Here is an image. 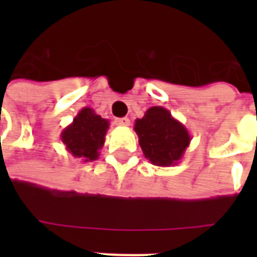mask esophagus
I'll return each instance as SVG.
<instances>
[{"label":"esophagus","mask_w":257,"mask_h":257,"mask_svg":"<svg viewBox=\"0 0 257 257\" xmlns=\"http://www.w3.org/2000/svg\"><path fill=\"white\" fill-rule=\"evenodd\" d=\"M114 122H116V125H118V126H129V125H131V120H129L128 117L116 118V120H114Z\"/></svg>","instance_id":"1"}]
</instances>
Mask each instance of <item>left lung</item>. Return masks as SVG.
I'll return each instance as SVG.
<instances>
[{
  "label": "left lung",
  "instance_id": "left-lung-1",
  "mask_svg": "<svg viewBox=\"0 0 257 257\" xmlns=\"http://www.w3.org/2000/svg\"><path fill=\"white\" fill-rule=\"evenodd\" d=\"M135 132L145 159L157 167L179 164L192 139L185 125L163 106H152L137 118Z\"/></svg>",
  "mask_w": 257,
  "mask_h": 257
}]
</instances>
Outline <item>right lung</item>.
Here are the masks:
<instances>
[{
	"label": "right lung",
	"mask_w": 257,
	"mask_h": 257,
	"mask_svg": "<svg viewBox=\"0 0 257 257\" xmlns=\"http://www.w3.org/2000/svg\"><path fill=\"white\" fill-rule=\"evenodd\" d=\"M109 121L97 114L92 108H82L73 118V122L61 132V141L72 156L84 163L94 161L104 147Z\"/></svg>",
	"instance_id": "add662e5"
}]
</instances>
